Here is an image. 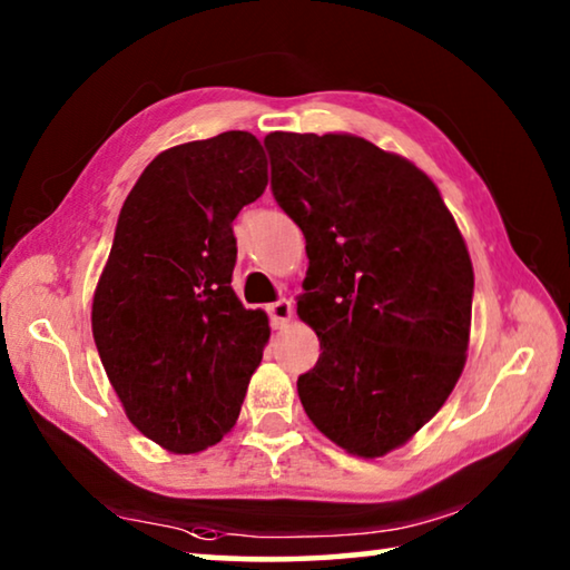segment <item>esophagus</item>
<instances>
[{
  "mask_svg": "<svg viewBox=\"0 0 570 570\" xmlns=\"http://www.w3.org/2000/svg\"><path fill=\"white\" fill-rule=\"evenodd\" d=\"M266 312H268V317H271V324H274V330H282V327H286V322L292 320L294 306H292V302H288V299H276V302H271L266 306Z\"/></svg>",
  "mask_w": 570,
  "mask_h": 570,
  "instance_id": "34e87169",
  "label": "esophagus"
}]
</instances>
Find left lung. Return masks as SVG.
<instances>
[{
    "instance_id": "1",
    "label": "left lung",
    "mask_w": 570,
    "mask_h": 570,
    "mask_svg": "<svg viewBox=\"0 0 570 570\" xmlns=\"http://www.w3.org/2000/svg\"><path fill=\"white\" fill-rule=\"evenodd\" d=\"M271 193L306 238L296 312L322 355L296 387L306 415L350 454L405 444L462 375L474 271L436 185L350 134L264 139Z\"/></svg>"
}]
</instances>
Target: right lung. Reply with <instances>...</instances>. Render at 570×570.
I'll return each mask as SVG.
<instances>
[{
  "mask_svg": "<svg viewBox=\"0 0 570 570\" xmlns=\"http://www.w3.org/2000/svg\"><path fill=\"white\" fill-rule=\"evenodd\" d=\"M248 131L161 151L116 223L94 296V340L116 395L144 436L195 454L236 426L264 357L268 317L230 288L233 220L266 189Z\"/></svg>",
  "mask_w": 570,
  "mask_h": 570,
  "instance_id": "1",
  "label": "right lung"
}]
</instances>
